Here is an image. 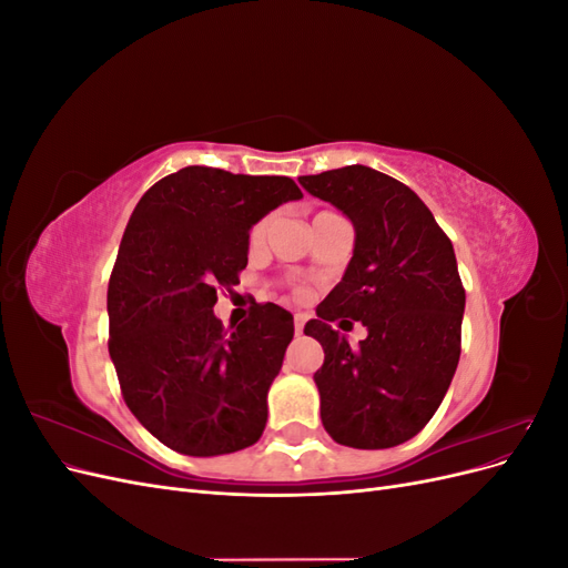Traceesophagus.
Instances as JSON below:
<instances>
[{"instance_id": "34e87169", "label": "esophagus", "mask_w": 568, "mask_h": 568, "mask_svg": "<svg viewBox=\"0 0 568 568\" xmlns=\"http://www.w3.org/2000/svg\"><path fill=\"white\" fill-rule=\"evenodd\" d=\"M305 322H307V317H305L303 313H296V315H294V329H296V334H303Z\"/></svg>"}]
</instances>
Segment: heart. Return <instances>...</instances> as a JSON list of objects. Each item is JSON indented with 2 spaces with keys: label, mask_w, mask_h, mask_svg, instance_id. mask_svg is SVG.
Wrapping results in <instances>:
<instances>
[{
  "label": "heart",
  "mask_w": 568,
  "mask_h": 568,
  "mask_svg": "<svg viewBox=\"0 0 568 568\" xmlns=\"http://www.w3.org/2000/svg\"><path fill=\"white\" fill-rule=\"evenodd\" d=\"M267 227H270V217L257 220L255 225L251 227V232H248V244L251 246H261L265 234H267ZM296 296H305V288L303 286H296Z\"/></svg>",
  "instance_id": "heart-1"
}]
</instances>
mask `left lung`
<instances>
[{
    "label": "left lung",
    "instance_id": "obj_1",
    "mask_svg": "<svg viewBox=\"0 0 568 568\" xmlns=\"http://www.w3.org/2000/svg\"><path fill=\"white\" fill-rule=\"evenodd\" d=\"M298 182L355 227L346 274L303 329L324 348L322 424L348 448H393L434 417L459 363L464 286L453 242L409 186L379 170L346 165ZM343 316L368 326L357 349L331 329Z\"/></svg>",
    "mask_w": 568,
    "mask_h": 568
}]
</instances>
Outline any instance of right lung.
<instances>
[{"label": "right lung", "instance_id": "right-lung-1", "mask_svg": "<svg viewBox=\"0 0 568 568\" xmlns=\"http://www.w3.org/2000/svg\"><path fill=\"white\" fill-rule=\"evenodd\" d=\"M301 196L291 178L189 165L136 203L109 280V353L125 405L170 450L225 455L263 436L294 317L255 303L225 329L213 305L248 263L251 225Z\"/></svg>", "mask_w": 568, "mask_h": 568}]
</instances>
